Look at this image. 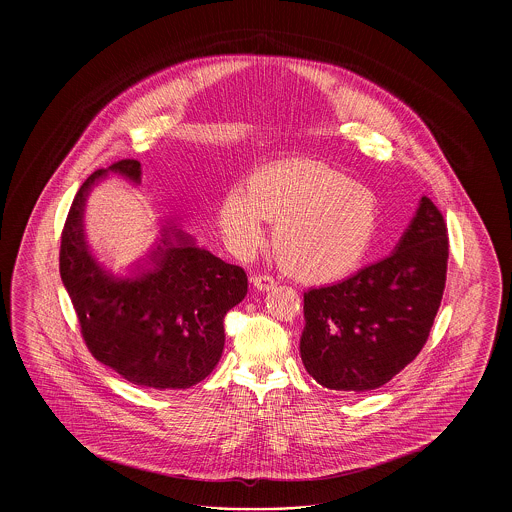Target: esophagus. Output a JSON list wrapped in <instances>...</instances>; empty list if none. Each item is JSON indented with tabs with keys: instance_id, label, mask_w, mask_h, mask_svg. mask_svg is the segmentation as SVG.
Segmentation results:
<instances>
[{
	"instance_id": "1",
	"label": "esophagus",
	"mask_w": 512,
	"mask_h": 512,
	"mask_svg": "<svg viewBox=\"0 0 512 512\" xmlns=\"http://www.w3.org/2000/svg\"><path fill=\"white\" fill-rule=\"evenodd\" d=\"M251 282H253V286H255L259 292H268V290H272V288L276 286V280H274L272 276H268V274H255V276L251 278Z\"/></svg>"
}]
</instances>
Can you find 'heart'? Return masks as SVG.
I'll list each match as a JSON object with an SVG mask.
<instances>
[{"label": "heart", "instance_id": "heart-1", "mask_svg": "<svg viewBox=\"0 0 512 512\" xmlns=\"http://www.w3.org/2000/svg\"><path fill=\"white\" fill-rule=\"evenodd\" d=\"M290 274L305 282H334L361 267L378 234L380 205L372 190L324 163L288 159L265 165L230 190L219 209L226 244L236 255L265 240Z\"/></svg>", "mask_w": 512, "mask_h": 512}]
</instances>
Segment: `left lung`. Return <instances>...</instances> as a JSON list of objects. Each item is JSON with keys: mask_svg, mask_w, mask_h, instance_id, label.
<instances>
[{"mask_svg": "<svg viewBox=\"0 0 512 512\" xmlns=\"http://www.w3.org/2000/svg\"><path fill=\"white\" fill-rule=\"evenodd\" d=\"M447 226L422 197L390 257L334 286L303 295L301 361L328 390L368 391L414 361L445 290Z\"/></svg>", "mask_w": 512, "mask_h": 512, "instance_id": "obj_1", "label": "left lung"}]
</instances>
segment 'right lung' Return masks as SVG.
I'll use <instances>...</instances> for the list:
<instances>
[{"label":"right lung","mask_w":512,"mask_h":512,"mask_svg":"<svg viewBox=\"0 0 512 512\" xmlns=\"http://www.w3.org/2000/svg\"><path fill=\"white\" fill-rule=\"evenodd\" d=\"M107 172L140 184L142 165L122 159L90 174L74 195L61 234L59 272L73 301L80 334L99 363L130 384L186 390L205 380L224 349V317L247 293V274L167 224L149 268L115 278L88 251L84 205Z\"/></svg>","instance_id":"obj_1"}]
</instances>
